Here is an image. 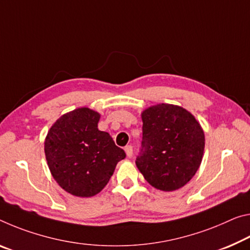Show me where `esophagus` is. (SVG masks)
Instances as JSON below:
<instances>
[{
    "instance_id": "1",
    "label": "esophagus",
    "mask_w": 250,
    "mask_h": 250,
    "mask_svg": "<svg viewBox=\"0 0 250 250\" xmlns=\"http://www.w3.org/2000/svg\"><path fill=\"white\" fill-rule=\"evenodd\" d=\"M125 151L126 153V157H132V153H133V149L131 146H125Z\"/></svg>"
}]
</instances>
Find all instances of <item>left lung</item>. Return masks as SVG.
Wrapping results in <instances>:
<instances>
[{"label":"left lung","instance_id":"left-lung-1","mask_svg":"<svg viewBox=\"0 0 250 250\" xmlns=\"http://www.w3.org/2000/svg\"><path fill=\"white\" fill-rule=\"evenodd\" d=\"M142 140L136 165L154 188L172 191L195 176L201 164L205 134L187 110L172 104L150 106L142 113Z\"/></svg>","mask_w":250,"mask_h":250}]
</instances>
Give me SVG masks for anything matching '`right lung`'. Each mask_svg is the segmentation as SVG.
Instances as JSON below:
<instances>
[{
	"instance_id": "1",
	"label": "right lung",
	"mask_w": 250,
	"mask_h": 250,
	"mask_svg": "<svg viewBox=\"0 0 250 250\" xmlns=\"http://www.w3.org/2000/svg\"><path fill=\"white\" fill-rule=\"evenodd\" d=\"M100 114L79 108L51 126L44 142L50 171L60 187L77 197L101 191L125 152L108 132L98 129Z\"/></svg>"
}]
</instances>
